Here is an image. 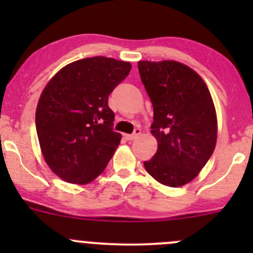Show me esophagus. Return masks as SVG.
<instances>
[{
  "mask_svg": "<svg viewBox=\"0 0 253 253\" xmlns=\"http://www.w3.org/2000/svg\"><path fill=\"white\" fill-rule=\"evenodd\" d=\"M139 134H141V129L136 128V131H134L133 134H125V138H126L127 141H133V139L138 138Z\"/></svg>",
  "mask_w": 253,
  "mask_h": 253,
  "instance_id": "esophagus-1",
  "label": "esophagus"
}]
</instances>
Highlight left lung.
Instances as JSON below:
<instances>
[{
    "label": "left lung",
    "mask_w": 253,
    "mask_h": 253,
    "mask_svg": "<svg viewBox=\"0 0 253 253\" xmlns=\"http://www.w3.org/2000/svg\"><path fill=\"white\" fill-rule=\"evenodd\" d=\"M138 71L152 101L150 132L158 142L144 168L162 185L180 187L200 174L215 148L213 99L202 77L177 61H139Z\"/></svg>",
    "instance_id": "1"
}]
</instances>
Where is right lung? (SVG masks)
<instances>
[{
	"label": "right lung",
	"mask_w": 253,
	"mask_h": 253,
	"mask_svg": "<svg viewBox=\"0 0 253 253\" xmlns=\"http://www.w3.org/2000/svg\"><path fill=\"white\" fill-rule=\"evenodd\" d=\"M131 63L95 56L68 63L45 85L35 112L42 157L63 181L91 182L105 170L121 141L112 131L108 98Z\"/></svg>",
	"instance_id": "1"
}]
</instances>
